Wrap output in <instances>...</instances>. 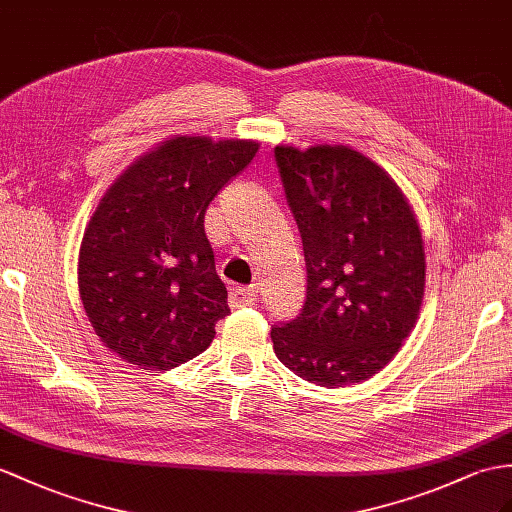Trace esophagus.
I'll return each mask as SVG.
<instances>
[{
  "instance_id": "esophagus-1",
  "label": "esophagus",
  "mask_w": 512,
  "mask_h": 512,
  "mask_svg": "<svg viewBox=\"0 0 512 512\" xmlns=\"http://www.w3.org/2000/svg\"><path fill=\"white\" fill-rule=\"evenodd\" d=\"M258 302V289L256 286H232L230 289V306H254Z\"/></svg>"
}]
</instances>
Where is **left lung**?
<instances>
[{
    "label": "left lung",
    "instance_id": "left-lung-1",
    "mask_svg": "<svg viewBox=\"0 0 512 512\" xmlns=\"http://www.w3.org/2000/svg\"><path fill=\"white\" fill-rule=\"evenodd\" d=\"M286 204L302 234L306 302L271 328L295 376L336 389L371 378L413 332L426 254L404 193L356 149H273Z\"/></svg>",
    "mask_w": 512,
    "mask_h": 512
}]
</instances>
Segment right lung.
Instances as JSON below:
<instances>
[{"mask_svg": "<svg viewBox=\"0 0 512 512\" xmlns=\"http://www.w3.org/2000/svg\"><path fill=\"white\" fill-rule=\"evenodd\" d=\"M256 152V141L173 136L102 197L82 239L78 286L95 334L126 363L169 371L213 343L230 308L204 215Z\"/></svg>", "mask_w": 512, "mask_h": 512, "instance_id": "add662e5", "label": "right lung"}]
</instances>
